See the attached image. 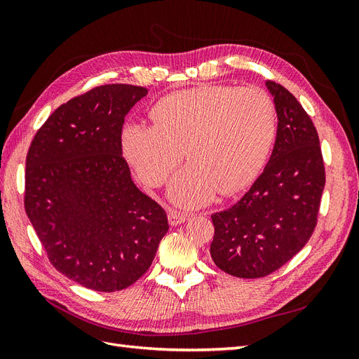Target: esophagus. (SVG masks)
<instances>
[{
    "label": "esophagus",
    "instance_id": "1",
    "mask_svg": "<svg viewBox=\"0 0 359 359\" xmlns=\"http://www.w3.org/2000/svg\"><path fill=\"white\" fill-rule=\"evenodd\" d=\"M168 219H169L170 226H177V224H181V223L186 222L189 219V214L177 211V210H170Z\"/></svg>",
    "mask_w": 359,
    "mask_h": 359
}]
</instances>
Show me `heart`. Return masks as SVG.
I'll return each mask as SVG.
<instances>
[{"label":"heart","instance_id":"heart-1","mask_svg":"<svg viewBox=\"0 0 359 359\" xmlns=\"http://www.w3.org/2000/svg\"><path fill=\"white\" fill-rule=\"evenodd\" d=\"M154 126L128 124L123 153L139 180L157 187L186 153L189 165L172 178L170 199L193 208L215 193L231 194L259 175L274 144L277 119L271 97L257 86L201 85L157 102Z\"/></svg>","mask_w":359,"mask_h":359}]
</instances>
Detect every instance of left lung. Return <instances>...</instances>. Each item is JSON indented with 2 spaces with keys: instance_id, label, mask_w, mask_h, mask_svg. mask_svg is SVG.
Returning <instances> with one entry per match:
<instances>
[{
  "instance_id": "8db88e82",
  "label": "left lung",
  "mask_w": 359,
  "mask_h": 359,
  "mask_svg": "<svg viewBox=\"0 0 359 359\" xmlns=\"http://www.w3.org/2000/svg\"><path fill=\"white\" fill-rule=\"evenodd\" d=\"M265 83L278 118L273 154L240 201L211 215L214 264L240 278L274 273L307 244L325 187L316 127L285 86Z\"/></svg>"
}]
</instances>
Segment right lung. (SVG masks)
I'll use <instances>...</instances> for the list:
<instances>
[{"label":"right lung","instance_id":"add662e5","mask_svg":"<svg viewBox=\"0 0 359 359\" xmlns=\"http://www.w3.org/2000/svg\"><path fill=\"white\" fill-rule=\"evenodd\" d=\"M147 94L112 83L74 97L39 128L27 154L28 219L55 269L93 290L132 286L169 229L123 157L124 118Z\"/></svg>","mask_w":359,"mask_h":359}]
</instances>
